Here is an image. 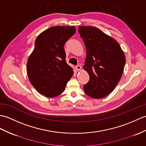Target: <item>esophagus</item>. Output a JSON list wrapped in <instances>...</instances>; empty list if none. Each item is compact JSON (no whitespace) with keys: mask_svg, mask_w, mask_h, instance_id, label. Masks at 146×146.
<instances>
[{"mask_svg":"<svg viewBox=\"0 0 146 146\" xmlns=\"http://www.w3.org/2000/svg\"><path fill=\"white\" fill-rule=\"evenodd\" d=\"M76 68L77 70L80 71V70H81V66L80 65H77L76 66Z\"/></svg>","mask_w":146,"mask_h":146,"instance_id":"esophagus-1","label":"esophagus"}]
</instances>
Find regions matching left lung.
<instances>
[{
    "mask_svg": "<svg viewBox=\"0 0 146 146\" xmlns=\"http://www.w3.org/2000/svg\"><path fill=\"white\" fill-rule=\"evenodd\" d=\"M78 32L86 49L83 68L90 75L84 91L93 98H103L121 79L126 63L124 54L116 40L96 27L80 26Z\"/></svg>",
    "mask_w": 146,
    "mask_h": 146,
    "instance_id": "left-lung-1",
    "label": "left lung"
}]
</instances>
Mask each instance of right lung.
Wrapping results in <instances>:
<instances>
[{
  "instance_id": "add662e5",
  "label": "right lung",
  "mask_w": 146,
  "mask_h": 146,
  "mask_svg": "<svg viewBox=\"0 0 146 146\" xmlns=\"http://www.w3.org/2000/svg\"><path fill=\"white\" fill-rule=\"evenodd\" d=\"M74 26H53L38 36L27 61V74L36 91L46 97L62 93L73 71L66 62L65 42L75 33Z\"/></svg>"
}]
</instances>
